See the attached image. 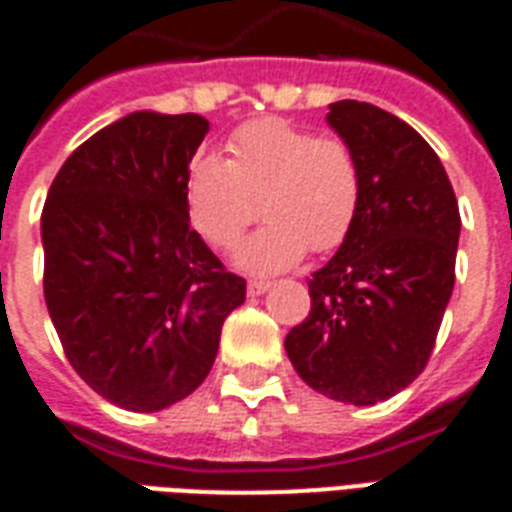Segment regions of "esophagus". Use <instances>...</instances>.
Listing matches in <instances>:
<instances>
[{"label": "esophagus", "mask_w": 512, "mask_h": 512, "mask_svg": "<svg viewBox=\"0 0 512 512\" xmlns=\"http://www.w3.org/2000/svg\"><path fill=\"white\" fill-rule=\"evenodd\" d=\"M268 287H271V281L268 279H252L247 284V292L255 297V295H263V292H268Z\"/></svg>", "instance_id": "1"}]
</instances>
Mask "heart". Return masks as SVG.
Segmentation results:
<instances>
[{
	"mask_svg": "<svg viewBox=\"0 0 512 512\" xmlns=\"http://www.w3.org/2000/svg\"><path fill=\"white\" fill-rule=\"evenodd\" d=\"M225 151V162L193 156L185 175L188 217L209 247H236L260 212L268 223L236 257L247 271L289 268L345 241L361 209V167L345 140L268 116L239 127Z\"/></svg>",
	"mask_w": 512,
	"mask_h": 512,
	"instance_id": "1",
	"label": "heart"
}]
</instances>
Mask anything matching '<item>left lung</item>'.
I'll use <instances>...</instances> for the list:
<instances>
[{
	"label": "left lung",
	"mask_w": 512,
	"mask_h": 512,
	"mask_svg": "<svg viewBox=\"0 0 512 512\" xmlns=\"http://www.w3.org/2000/svg\"><path fill=\"white\" fill-rule=\"evenodd\" d=\"M329 127L361 167V209L308 279L311 313L284 340L313 390L353 406L396 396L420 377L454 289L460 207L436 151L398 116L332 103Z\"/></svg>",
	"instance_id": "8db88e82"
}]
</instances>
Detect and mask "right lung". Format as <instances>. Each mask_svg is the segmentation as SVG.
<instances>
[{
  "mask_svg": "<svg viewBox=\"0 0 512 512\" xmlns=\"http://www.w3.org/2000/svg\"><path fill=\"white\" fill-rule=\"evenodd\" d=\"M207 132L199 114H127L68 156L44 201V303L60 345L130 412L191 396L247 295L188 217L185 175Z\"/></svg>",
  "mask_w": 512,
  "mask_h": 512,
  "instance_id": "obj_1",
  "label": "right lung"
}]
</instances>
